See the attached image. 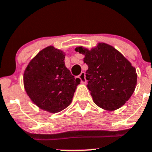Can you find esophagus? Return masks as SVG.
<instances>
[{
	"mask_svg": "<svg viewBox=\"0 0 152 152\" xmlns=\"http://www.w3.org/2000/svg\"><path fill=\"white\" fill-rule=\"evenodd\" d=\"M79 78L80 79L81 82H82V83H86V82H87V80H86V78H85V72H82L81 73V74L79 76Z\"/></svg>",
	"mask_w": 152,
	"mask_h": 152,
	"instance_id": "34e87169",
	"label": "esophagus"
}]
</instances>
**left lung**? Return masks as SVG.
I'll return each instance as SVG.
<instances>
[{
    "label": "left lung",
    "instance_id": "8db88e82",
    "mask_svg": "<svg viewBox=\"0 0 152 152\" xmlns=\"http://www.w3.org/2000/svg\"><path fill=\"white\" fill-rule=\"evenodd\" d=\"M85 55L84 62L87 88L94 103L108 111L121 108L129 99L137 85V73L121 52L104 42L90 50L82 46L75 48Z\"/></svg>",
    "mask_w": 152,
    "mask_h": 152
}]
</instances>
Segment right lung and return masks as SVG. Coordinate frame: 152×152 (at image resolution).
I'll return each instance as SVG.
<instances>
[{
    "instance_id": "1",
    "label": "right lung",
    "mask_w": 152,
    "mask_h": 152,
    "mask_svg": "<svg viewBox=\"0 0 152 152\" xmlns=\"http://www.w3.org/2000/svg\"><path fill=\"white\" fill-rule=\"evenodd\" d=\"M65 53L52 45L41 50L26 67L23 85L31 102L44 111L56 113L68 107L80 84L65 67Z\"/></svg>"
}]
</instances>
